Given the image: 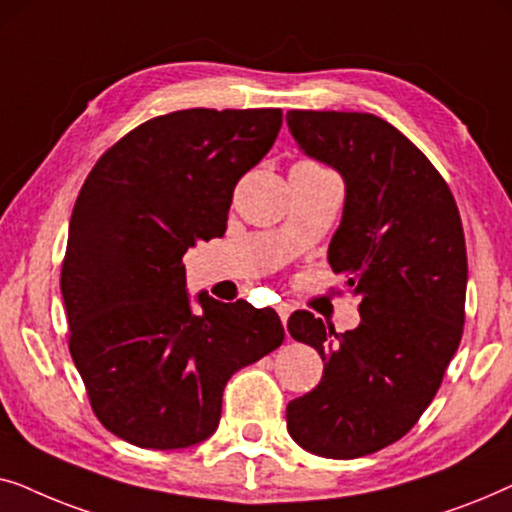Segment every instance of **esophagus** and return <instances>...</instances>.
Returning <instances> with one entry per match:
<instances>
[{
    "mask_svg": "<svg viewBox=\"0 0 512 512\" xmlns=\"http://www.w3.org/2000/svg\"><path fill=\"white\" fill-rule=\"evenodd\" d=\"M277 314H279V319H282V324L286 326V319H289V314H291V305H286V303L277 305Z\"/></svg>",
    "mask_w": 512,
    "mask_h": 512,
    "instance_id": "esophagus-1",
    "label": "esophagus"
}]
</instances>
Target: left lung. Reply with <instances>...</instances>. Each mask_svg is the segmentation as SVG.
Segmentation results:
<instances>
[{
    "label": "left lung",
    "instance_id": "1",
    "mask_svg": "<svg viewBox=\"0 0 512 512\" xmlns=\"http://www.w3.org/2000/svg\"><path fill=\"white\" fill-rule=\"evenodd\" d=\"M286 123L307 156L345 179L328 263L361 300L354 331L335 333L307 310L289 317L291 338L326 363L317 387L286 405V426L319 457H366L419 422L457 352L466 319L464 228L447 181L391 123L307 109H291Z\"/></svg>",
    "mask_w": 512,
    "mask_h": 512
}]
</instances>
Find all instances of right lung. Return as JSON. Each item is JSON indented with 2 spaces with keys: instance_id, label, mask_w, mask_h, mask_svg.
<instances>
[{
  "instance_id": "add662e5",
  "label": "right lung",
  "mask_w": 512,
  "mask_h": 512,
  "mask_svg": "<svg viewBox=\"0 0 512 512\" xmlns=\"http://www.w3.org/2000/svg\"><path fill=\"white\" fill-rule=\"evenodd\" d=\"M282 128V109H181L109 146L76 198L60 289L69 352L95 417L149 450L212 436L235 370L284 342L277 312L200 293L181 258L223 235L233 191Z\"/></svg>"
}]
</instances>
